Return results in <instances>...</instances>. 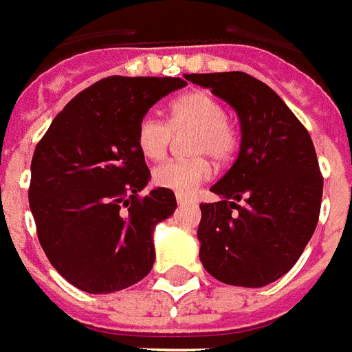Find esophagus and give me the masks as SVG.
<instances>
[{
    "instance_id": "obj_1",
    "label": "esophagus",
    "mask_w": 352,
    "mask_h": 352,
    "mask_svg": "<svg viewBox=\"0 0 352 352\" xmlns=\"http://www.w3.org/2000/svg\"><path fill=\"white\" fill-rule=\"evenodd\" d=\"M176 202L178 204H186V202H191V197H187V195H176Z\"/></svg>"
}]
</instances>
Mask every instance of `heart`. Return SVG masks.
<instances>
[{"label":"heart","mask_w":352,"mask_h":352,"mask_svg":"<svg viewBox=\"0 0 352 352\" xmlns=\"http://www.w3.org/2000/svg\"><path fill=\"white\" fill-rule=\"evenodd\" d=\"M193 129L189 137L191 153H208L217 161H227L238 146V131L227 118V110L217 97L195 89L179 95L170 104L166 122L153 112L140 118L137 127V146L146 159L165 157L174 131ZM212 176V163L206 155L191 159H170L153 168L151 179L157 187L187 195Z\"/></svg>","instance_id":"1"}]
</instances>
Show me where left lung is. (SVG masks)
<instances>
[{
    "label": "left lung",
    "mask_w": 352,
    "mask_h": 352,
    "mask_svg": "<svg viewBox=\"0 0 352 352\" xmlns=\"http://www.w3.org/2000/svg\"><path fill=\"white\" fill-rule=\"evenodd\" d=\"M238 112L234 165L201 204V263L227 285L264 287L296 264L319 221L322 174L307 129L272 88L242 71L187 74ZM242 201V205H238Z\"/></svg>",
    "instance_id": "left-lung-1"
}]
</instances>
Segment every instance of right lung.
Returning <instances> with one entry per match:
<instances>
[{
	"label": "right lung",
	"mask_w": 352,
	"mask_h": 352,
	"mask_svg": "<svg viewBox=\"0 0 352 352\" xmlns=\"http://www.w3.org/2000/svg\"><path fill=\"white\" fill-rule=\"evenodd\" d=\"M187 86L173 76H109L65 104L33 151L30 208L39 243L69 283L109 294L150 274L153 229L176 210L170 189H144L137 127L151 104Z\"/></svg>",
	"instance_id": "right-lung-1"
}]
</instances>
